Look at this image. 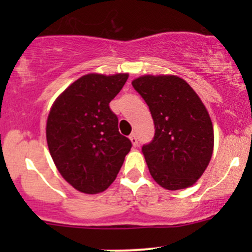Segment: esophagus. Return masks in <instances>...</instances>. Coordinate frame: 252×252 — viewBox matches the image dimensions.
I'll use <instances>...</instances> for the list:
<instances>
[{
    "instance_id": "obj_1",
    "label": "esophagus",
    "mask_w": 252,
    "mask_h": 252,
    "mask_svg": "<svg viewBox=\"0 0 252 252\" xmlns=\"http://www.w3.org/2000/svg\"><path fill=\"white\" fill-rule=\"evenodd\" d=\"M129 138H130V141H131L132 146H134V147H137V144H138V141H137V136H136L135 132H132V134H130Z\"/></svg>"
}]
</instances>
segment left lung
Listing matches in <instances>:
<instances>
[{"instance_id":"left-lung-1","label":"left lung","mask_w":252,"mask_h":252,"mask_svg":"<svg viewBox=\"0 0 252 252\" xmlns=\"http://www.w3.org/2000/svg\"><path fill=\"white\" fill-rule=\"evenodd\" d=\"M132 86L149 106L155 126L153 141L142 147L150 175L163 189H187L209 166L213 126L190 86L176 76H142Z\"/></svg>"}]
</instances>
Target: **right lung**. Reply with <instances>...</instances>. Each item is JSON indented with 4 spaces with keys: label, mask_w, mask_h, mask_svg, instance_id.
Masks as SVG:
<instances>
[{
    "label": "right lung",
    "mask_w": 252,
    "mask_h": 252,
    "mask_svg": "<svg viewBox=\"0 0 252 252\" xmlns=\"http://www.w3.org/2000/svg\"><path fill=\"white\" fill-rule=\"evenodd\" d=\"M128 77L85 74L52 105L46 126L48 149L63 178L79 192L96 194L108 189L131 148L109 106Z\"/></svg>",
    "instance_id": "obj_1"
}]
</instances>
